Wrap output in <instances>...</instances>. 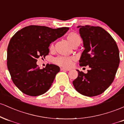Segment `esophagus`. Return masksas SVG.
<instances>
[{
  "mask_svg": "<svg viewBox=\"0 0 124 124\" xmlns=\"http://www.w3.org/2000/svg\"><path fill=\"white\" fill-rule=\"evenodd\" d=\"M61 70H65V71H69V70H70V69H67V68H61Z\"/></svg>",
  "mask_w": 124,
  "mask_h": 124,
  "instance_id": "34e87169",
  "label": "esophagus"
}]
</instances>
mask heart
Listing matches in <instances>:
<instances>
[{
  "mask_svg": "<svg viewBox=\"0 0 124 124\" xmlns=\"http://www.w3.org/2000/svg\"><path fill=\"white\" fill-rule=\"evenodd\" d=\"M67 39L69 42L73 46L77 42L80 41V38L76 33L75 32H70L67 36ZM54 48V45L50 46V49H52ZM75 60V58L73 56H59L58 57L54 58L53 62L54 63L59 65V66L65 67V68H69L72 66L73 62Z\"/></svg>",
  "mask_w": 124,
  "mask_h": 124,
  "instance_id": "heart-1",
  "label": "heart"
}]
</instances>
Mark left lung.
Masks as SVG:
<instances>
[{"label": "left lung", "instance_id": "8db88e82", "mask_svg": "<svg viewBox=\"0 0 124 124\" xmlns=\"http://www.w3.org/2000/svg\"><path fill=\"white\" fill-rule=\"evenodd\" d=\"M79 33L85 48L79 65H89L87 73L78 72L73 81L77 92L88 97L103 93L111 85L119 63V49L116 42L100 27L79 25Z\"/></svg>", "mask_w": 124, "mask_h": 124}]
</instances>
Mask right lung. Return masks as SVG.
Returning a JSON list of instances; mask_svg holds the SVG:
<instances>
[{
	"instance_id": "1",
	"label": "right lung",
	"mask_w": 124,
	"mask_h": 124,
	"mask_svg": "<svg viewBox=\"0 0 124 124\" xmlns=\"http://www.w3.org/2000/svg\"><path fill=\"white\" fill-rule=\"evenodd\" d=\"M68 27L54 29L29 25L13 36L8 47L7 65L12 81L20 90L30 96L43 94L49 89L59 66L47 64L40 69L37 59L49 54L51 43L65 34Z\"/></svg>"
}]
</instances>
